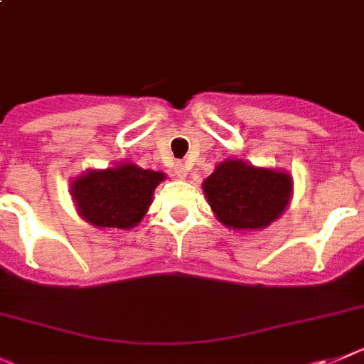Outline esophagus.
Wrapping results in <instances>:
<instances>
[{"mask_svg": "<svg viewBox=\"0 0 364 364\" xmlns=\"http://www.w3.org/2000/svg\"><path fill=\"white\" fill-rule=\"evenodd\" d=\"M175 173L178 178H186V176H188V165L182 164V161H178V164L175 165Z\"/></svg>", "mask_w": 364, "mask_h": 364, "instance_id": "34e87169", "label": "esophagus"}]
</instances>
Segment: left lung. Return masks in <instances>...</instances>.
Listing matches in <instances>:
<instances>
[{
    "label": "left lung",
    "instance_id": "left-lung-1",
    "mask_svg": "<svg viewBox=\"0 0 364 364\" xmlns=\"http://www.w3.org/2000/svg\"><path fill=\"white\" fill-rule=\"evenodd\" d=\"M204 197L227 229L262 230L277 221L294 195L292 175L229 158L204 178Z\"/></svg>",
    "mask_w": 364,
    "mask_h": 364
}]
</instances>
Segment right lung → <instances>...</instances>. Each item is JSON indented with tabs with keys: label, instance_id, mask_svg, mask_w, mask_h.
Wrapping results in <instances>:
<instances>
[{
	"label": "right lung",
	"instance_id": "right-lung-1",
	"mask_svg": "<svg viewBox=\"0 0 364 364\" xmlns=\"http://www.w3.org/2000/svg\"><path fill=\"white\" fill-rule=\"evenodd\" d=\"M164 180L161 171L124 161L76 176L70 182V195L77 214L96 229L130 230L146 215L154 189Z\"/></svg>",
	"mask_w": 364,
	"mask_h": 364
}]
</instances>
